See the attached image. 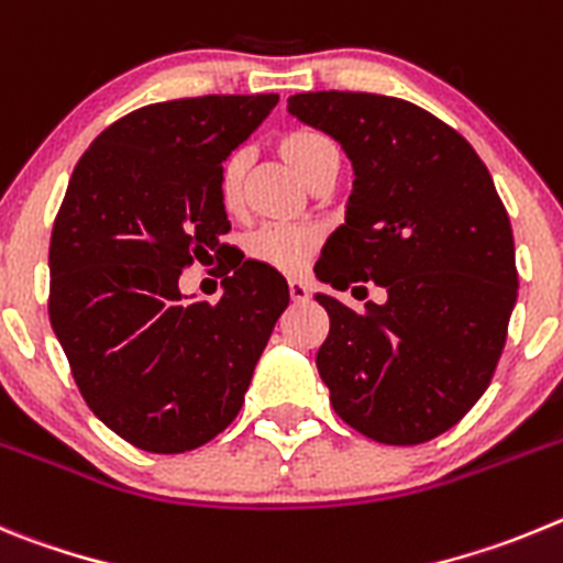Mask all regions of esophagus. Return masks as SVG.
Wrapping results in <instances>:
<instances>
[{
  "instance_id": "obj_1",
  "label": "esophagus",
  "mask_w": 563,
  "mask_h": 563,
  "mask_svg": "<svg viewBox=\"0 0 563 563\" xmlns=\"http://www.w3.org/2000/svg\"><path fill=\"white\" fill-rule=\"evenodd\" d=\"M288 294H291L294 302H306L308 297H311V286H308L306 280H297V277H291V280H288Z\"/></svg>"
}]
</instances>
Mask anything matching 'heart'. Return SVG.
I'll return each instance as SVG.
<instances>
[{
    "mask_svg": "<svg viewBox=\"0 0 563 563\" xmlns=\"http://www.w3.org/2000/svg\"><path fill=\"white\" fill-rule=\"evenodd\" d=\"M328 151H336L331 143V136L319 134V131H294L286 136V156L291 165L308 176V170L317 165ZM244 170H246V148L232 151L221 165L219 176V194L227 210H235L241 205V194H244ZM319 244H322V230L308 221H266L257 230L250 232L246 238V252L255 261L266 263L277 272H288L297 275L313 261Z\"/></svg>",
    "mask_w": 563,
    "mask_h": 563,
    "instance_id": "heart-1",
    "label": "heart"
}]
</instances>
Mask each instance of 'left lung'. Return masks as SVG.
<instances>
[{
    "instance_id": "obj_1",
    "label": "left lung",
    "mask_w": 563,
    "mask_h": 563,
    "mask_svg": "<svg viewBox=\"0 0 563 563\" xmlns=\"http://www.w3.org/2000/svg\"><path fill=\"white\" fill-rule=\"evenodd\" d=\"M288 111L331 134L356 174L313 272L387 291L364 311L317 294L331 317L319 376L364 438L427 443L479 401L508 339L519 275L503 199L465 136L409 100L302 92Z\"/></svg>"
}]
</instances>
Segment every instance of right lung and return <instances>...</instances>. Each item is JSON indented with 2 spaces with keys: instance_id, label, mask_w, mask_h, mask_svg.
I'll list each match as a JSON object with an SVG mask.
<instances>
[{
  "instance_id": "obj_1",
  "label": "right lung",
  "mask_w": 563,
  "mask_h": 563,
  "mask_svg": "<svg viewBox=\"0 0 563 563\" xmlns=\"http://www.w3.org/2000/svg\"><path fill=\"white\" fill-rule=\"evenodd\" d=\"M277 100L143 106L75 165L49 238V322L84 401L136 449L181 454L224 432L286 311V280L257 261L227 263L219 302L179 291L181 269L227 252L221 165Z\"/></svg>"
}]
</instances>
